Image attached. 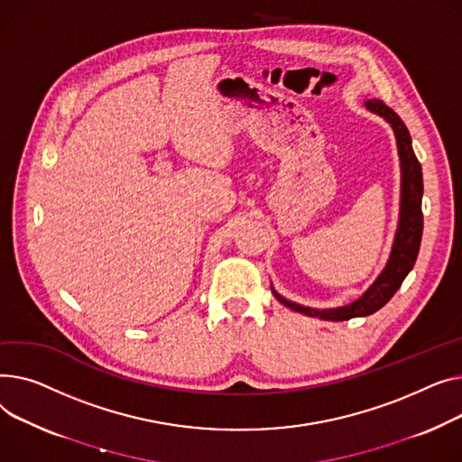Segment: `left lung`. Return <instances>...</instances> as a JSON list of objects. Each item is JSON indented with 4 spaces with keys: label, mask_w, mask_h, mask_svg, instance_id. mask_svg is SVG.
<instances>
[{
    "label": "left lung",
    "mask_w": 462,
    "mask_h": 462,
    "mask_svg": "<svg viewBox=\"0 0 462 462\" xmlns=\"http://www.w3.org/2000/svg\"><path fill=\"white\" fill-rule=\"evenodd\" d=\"M365 106L373 114L383 116L393 128L397 138V149L401 158V214H399V227L393 240V248L390 261L383 274L365 291L362 298L343 308L336 310H313L300 304H294L287 298L280 296L278 300L292 311H300L310 317H319L322 320H348L355 317H367L381 310L390 302V298L397 292L406 274L411 273L418 252L423 233V212H421V196H423V175L421 164L418 162L412 151V140L409 128L404 126L401 117L388 107L383 100H367Z\"/></svg>",
    "instance_id": "left-lung-1"
}]
</instances>
